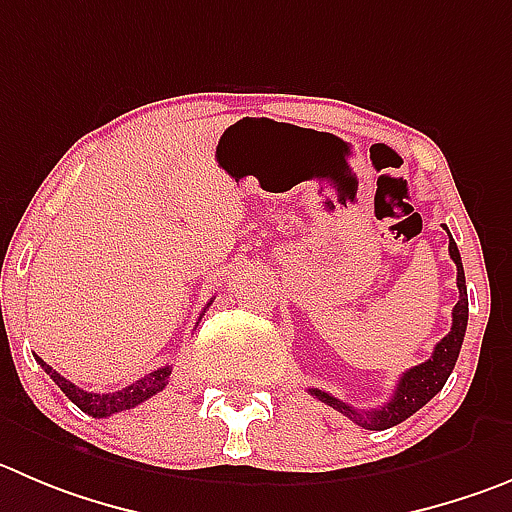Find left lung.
<instances>
[{"mask_svg":"<svg viewBox=\"0 0 512 512\" xmlns=\"http://www.w3.org/2000/svg\"><path fill=\"white\" fill-rule=\"evenodd\" d=\"M450 234V232H447ZM450 257L455 260L457 265V288H460V300H457L455 310H452V328L450 333L442 338V341L434 346L432 356L424 361V364L414 366V369L404 371L396 384L394 396L386 401L384 407L379 409H369V412H361V409L348 407L346 401L336 399V396L326 394L321 389H310V394L315 399H321L323 404L333 407L336 412L346 414L351 422H356L358 427L364 429H389L401 424L404 419L412 417L414 412L427 404L437 391H442V386L447 384L450 379L452 369L457 364V356H460L462 341H465V331H467V285H465V270H462V257L460 250H457L455 240H452L450 234Z\"/></svg>","mask_w":512,"mask_h":512,"instance_id":"1","label":"left lung"}]
</instances>
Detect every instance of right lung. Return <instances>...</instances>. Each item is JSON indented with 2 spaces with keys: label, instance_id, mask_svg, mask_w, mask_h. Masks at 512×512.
<instances>
[{
  "label": "right lung",
  "instance_id": "1",
  "mask_svg": "<svg viewBox=\"0 0 512 512\" xmlns=\"http://www.w3.org/2000/svg\"><path fill=\"white\" fill-rule=\"evenodd\" d=\"M37 361H40V366L45 369V374H50V379L60 386L62 394L68 396L75 407L83 409L85 414H90V417H98V419L111 417V414L126 412V409L138 407L141 401H146V399H151V396L159 394V391L169 384V376H171V366H164V369L151 371V374H146L143 379H138L136 384L126 386V389H121V391H113V394H93V391L80 389V386H75L73 381H68L65 376L57 374V371L52 369V366H47L40 356H37Z\"/></svg>",
  "mask_w": 512,
  "mask_h": 512
}]
</instances>
